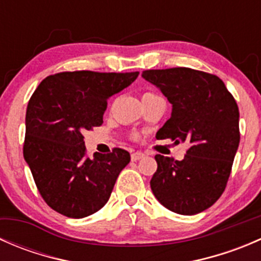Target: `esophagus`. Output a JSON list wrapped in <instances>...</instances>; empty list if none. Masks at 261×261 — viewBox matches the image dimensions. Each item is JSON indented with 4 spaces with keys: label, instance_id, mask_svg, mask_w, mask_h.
I'll return each mask as SVG.
<instances>
[{
    "label": "esophagus",
    "instance_id": "34e87169",
    "mask_svg": "<svg viewBox=\"0 0 261 261\" xmlns=\"http://www.w3.org/2000/svg\"><path fill=\"white\" fill-rule=\"evenodd\" d=\"M144 156H145V154H144V152L136 151V152H133V154H131V160H133V162H138V160L143 159Z\"/></svg>",
    "mask_w": 261,
    "mask_h": 261
}]
</instances>
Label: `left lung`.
<instances>
[{"mask_svg":"<svg viewBox=\"0 0 261 261\" xmlns=\"http://www.w3.org/2000/svg\"><path fill=\"white\" fill-rule=\"evenodd\" d=\"M143 78L172 103V116L156 133L189 145L183 160L156 155L150 180L155 198L170 211L196 215L223 193L240 143L239 107L217 75L191 68L150 69Z\"/></svg>","mask_w":261,"mask_h":261,"instance_id":"obj_1","label":"left lung"}]
</instances>
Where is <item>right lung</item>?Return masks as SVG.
<instances>
[{"label":"right lung","mask_w":261,"mask_h":261,"mask_svg":"<svg viewBox=\"0 0 261 261\" xmlns=\"http://www.w3.org/2000/svg\"><path fill=\"white\" fill-rule=\"evenodd\" d=\"M139 72L91 70L49 75L35 89L26 110L23 158L44 201L54 211L83 218L109 201L130 154L87 156L83 133L101 126L107 99L130 86Z\"/></svg>","instance_id":"1"}]
</instances>
